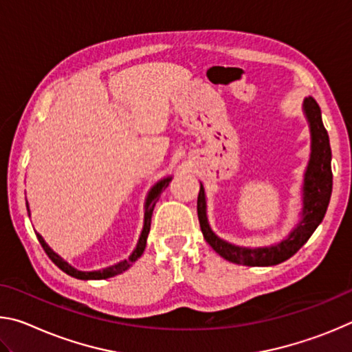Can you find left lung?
I'll return each instance as SVG.
<instances>
[{"label": "left lung", "mask_w": 352, "mask_h": 352, "mask_svg": "<svg viewBox=\"0 0 352 352\" xmlns=\"http://www.w3.org/2000/svg\"><path fill=\"white\" fill-rule=\"evenodd\" d=\"M302 110L311 129V160L305 172L302 184V210L301 220L290 234L276 245L270 247H239L230 243L214 233L206 217V195L204 184H200L197 197V214L201 233L216 253L223 259L234 264L248 267L276 265L292 258L309 241L323 220L332 192V170H331V146L329 136L321 121V110L314 98H306Z\"/></svg>", "instance_id": "obj_1"}]
</instances>
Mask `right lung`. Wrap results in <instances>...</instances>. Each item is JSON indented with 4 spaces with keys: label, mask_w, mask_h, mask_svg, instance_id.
I'll return each mask as SVG.
<instances>
[{
    "label": "right lung",
    "mask_w": 352,
    "mask_h": 352,
    "mask_svg": "<svg viewBox=\"0 0 352 352\" xmlns=\"http://www.w3.org/2000/svg\"><path fill=\"white\" fill-rule=\"evenodd\" d=\"M169 182H170V177H166V178H163V180H160L157 184H155V186L151 190H148L147 199H146V205H144V225H142V231H141V234H140L138 243H136V247H135V250L132 252V254L129 256V259H124L121 262H118V264L107 267V269H102V270L80 272V270L74 269V267L71 265V264H68V262L65 261L63 258H60V256H58L54 252V250H52L50 245H47L43 237H41V234L35 231V234H37V239L40 242V245L43 247L45 253L50 256V259L54 262V264L58 267V269L67 273V275H69V276L77 278V279H85V281H88V279H107V278L116 276V275H119V273L126 272L129 267L132 265L133 262L140 258V256L142 254V252H144L148 231H151V220H152V212H153L155 204H157V201H158L160 195H162L163 190L169 186ZM26 206H28V214H29V216H31V211H29V205L26 204Z\"/></svg>",
    "instance_id": "1"
}]
</instances>
